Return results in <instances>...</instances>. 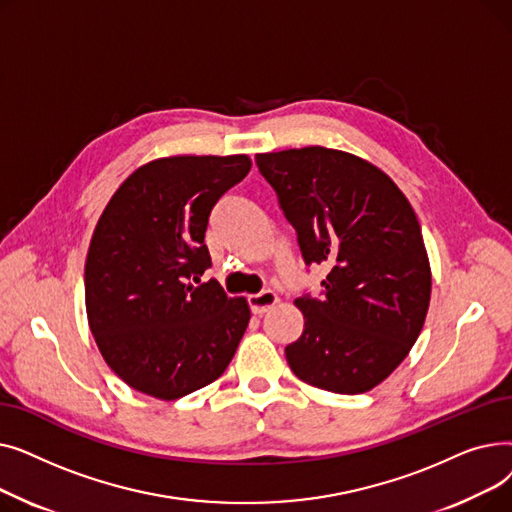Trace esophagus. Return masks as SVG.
<instances>
[{
	"instance_id": "esophagus-1",
	"label": "esophagus",
	"mask_w": 512,
	"mask_h": 512,
	"mask_svg": "<svg viewBox=\"0 0 512 512\" xmlns=\"http://www.w3.org/2000/svg\"><path fill=\"white\" fill-rule=\"evenodd\" d=\"M278 294L270 292V290H263L259 294H251L249 297V307L253 311V315H263L270 311L274 305H278Z\"/></svg>"
}]
</instances>
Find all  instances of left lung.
I'll list each match as a JSON object with an SVG mask.
<instances>
[{"instance_id": "left-lung-1", "label": "left lung", "mask_w": 512, "mask_h": 512, "mask_svg": "<svg viewBox=\"0 0 512 512\" xmlns=\"http://www.w3.org/2000/svg\"><path fill=\"white\" fill-rule=\"evenodd\" d=\"M307 265L328 263L321 297L303 294L305 330L286 346L299 380L361 394L405 361L429 307L432 270L417 215L388 174L336 149L255 157Z\"/></svg>"}]
</instances>
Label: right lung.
I'll use <instances>...</instances> for the list:
<instances>
[{
  "label": "right lung",
  "instance_id": "obj_1",
  "mask_svg": "<svg viewBox=\"0 0 512 512\" xmlns=\"http://www.w3.org/2000/svg\"><path fill=\"white\" fill-rule=\"evenodd\" d=\"M251 170L249 155H174L134 170L95 226L85 263L89 328L112 371L159 400L191 394L226 371L249 303L230 299L211 267L209 213Z\"/></svg>",
  "mask_w": 512,
  "mask_h": 512
}]
</instances>
